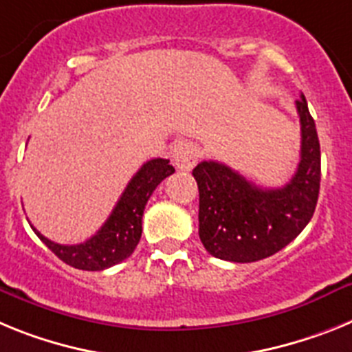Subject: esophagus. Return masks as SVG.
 <instances>
[{"label": "esophagus", "mask_w": 352, "mask_h": 352, "mask_svg": "<svg viewBox=\"0 0 352 352\" xmlns=\"http://www.w3.org/2000/svg\"><path fill=\"white\" fill-rule=\"evenodd\" d=\"M198 146L191 142H179L175 143L172 151L173 164H175L179 170H191L195 166L198 159Z\"/></svg>", "instance_id": "esophagus-1"}]
</instances>
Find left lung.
Returning <instances> with one entry per match:
<instances>
[{
    "instance_id": "obj_1",
    "label": "left lung",
    "mask_w": 352,
    "mask_h": 352,
    "mask_svg": "<svg viewBox=\"0 0 352 352\" xmlns=\"http://www.w3.org/2000/svg\"><path fill=\"white\" fill-rule=\"evenodd\" d=\"M301 122V159L289 184L264 189L218 161L193 170L200 191L198 234L216 258L256 262L274 255L308 225L320 188V145L305 96L296 100Z\"/></svg>"
}]
</instances>
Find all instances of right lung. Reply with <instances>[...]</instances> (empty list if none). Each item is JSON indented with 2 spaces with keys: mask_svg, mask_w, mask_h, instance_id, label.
I'll return each mask as SVG.
<instances>
[{
  "mask_svg": "<svg viewBox=\"0 0 352 352\" xmlns=\"http://www.w3.org/2000/svg\"><path fill=\"white\" fill-rule=\"evenodd\" d=\"M175 172L168 159H151L131 179L100 230L81 244H58L36 230L38 239L65 264L83 271H102L133 255L142 237V218L154 189Z\"/></svg>",
  "mask_w": 352,
  "mask_h": 352,
  "instance_id": "add662e5",
  "label": "right lung"
}]
</instances>
